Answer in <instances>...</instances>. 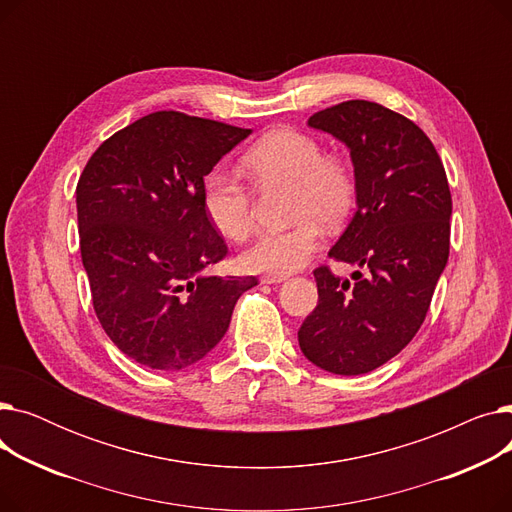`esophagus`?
Here are the masks:
<instances>
[{
  "instance_id": "esophagus-1",
  "label": "esophagus",
  "mask_w": 512,
  "mask_h": 512,
  "mask_svg": "<svg viewBox=\"0 0 512 512\" xmlns=\"http://www.w3.org/2000/svg\"><path fill=\"white\" fill-rule=\"evenodd\" d=\"M288 276H284V274H265V276H261V282L263 284H280V282H284Z\"/></svg>"
}]
</instances>
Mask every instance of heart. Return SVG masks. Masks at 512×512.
<instances>
[{
  "label": "heart",
  "instance_id": "b5f03b06",
  "mask_svg": "<svg viewBox=\"0 0 512 512\" xmlns=\"http://www.w3.org/2000/svg\"><path fill=\"white\" fill-rule=\"evenodd\" d=\"M242 168L259 188L288 186V213L294 224L255 240L240 261L251 272L288 274L303 267L321 242V228L340 226L357 201V176L351 161L324 147L303 130L278 128L265 134L245 155ZM203 205L211 224L234 242L255 232L253 195L228 174L205 182Z\"/></svg>",
  "mask_w": 512,
  "mask_h": 512
}]
</instances>
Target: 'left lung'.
I'll return each instance as SVG.
<instances>
[{
  "label": "left lung",
  "mask_w": 512,
  "mask_h": 512,
  "mask_svg": "<svg viewBox=\"0 0 512 512\" xmlns=\"http://www.w3.org/2000/svg\"><path fill=\"white\" fill-rule=\"evenodd\" d=\"M307 124L351 149L357 211L330 257L365 274L351 284L315 267L317 307L299 344L317 367L361 375L398 355L429 311L450 253L448 178L427 134L380 103L342 101Z\"/></svg>",
  "instance_id": "left-lung-1"
}]
</instances>
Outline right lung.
<instances>
[{"label": "right lung", "mask_w": 512, "mask_h": 512, "mask_svg": "<svg viewBox=\"0 0 512 512\" xmlns=\"http://www.w3.org/2000/svg\"><path fill=\"white\" fill-rule=\"evenodd\" d=\"M249 128L155 112L118 130L76 184L80 257L101 328L137 363L178 371L218 344L255 276H205L228 245L205 176Z\"/></svg>", "instance_id": "obj_1"}]
</instances>
